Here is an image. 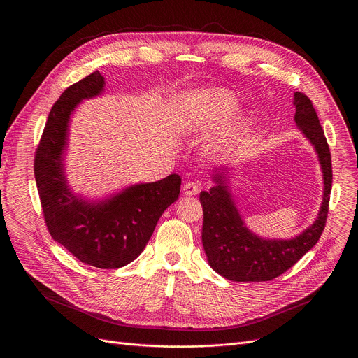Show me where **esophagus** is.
<instances>
[{
	"instance_id": "esophagus-1",
	"label": "esophagus",
	"mask_w": 358,
	"mask_h": 358,
	"mask_svg": "<svg viewBox=\"0 0 358 358\" xmlns=\"http://www.w3.org/2000/svg\"><path fill=\"white\" fill-rule=\"evenodd\" d=\"M182 191H184L185 195H189V196H191V195H196V194L199 192V187H198L196 182L189 181V182H185V184H184Z\"/></svg>"
}]
</instances>
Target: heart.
<instances>
[{"mask_svg": "<svg viewBox=\"0 0 358 358\" xmlns=\"http://www.w3.org/2000/svg\"><path fill=\"white\" fill-rule=\"evenodd\" d=\"M236 105V97L227 89L214 87L189 92L180 105L176 127L178 131L188 134L207 131L228 119ZM242 126V116H234L225 129L224 143L236 137Z\"/></svg>", "mask_w": 358, "mask_h": 358, "instance_id": "b5f03b06", "label": "heart"}]
</instances>
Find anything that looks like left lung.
Instances as JSON below:
<instances>
[{"instance_id":"left-lung-1","label":"left lung","mask_w":358,"mask_h":358,"mask_svg":"<svg viewBox=\"0 0 358 358\" xmlns=\"http://www.w3.org/2000/svg\"><path fill=\"white\" fill-rule=\"evenodd\" d=\"M294 122L301 134L313 145L323 173V201L312 225L292 239L262 238L252 232L231 191L232 170L229 164L214 170V187L201 191L203 213L202 245L210 266L234 282H266L292 268L319 241L329 213L331 192V156L324 131L320 126L312 100L294 92Z\"/></svg>"}]
</instances>
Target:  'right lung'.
Here are the masks:
<instances>
[{"label": "right lung", "instance_id": "obj_1", "mask_svg": "<svg viewBox=\"0 0 358 358\" xmlns=\"http://www.w3.org/2000/svg\"><path fill=\"white\" fill-rule=\"evenodd\" d=\"M103 92L105 78L96 71L61 94L49 112L34 173L50 236L86 265L117 269L143 252L163 213L177 201L181 177L133 184L100 199L72 191L65 174L71 117L80 101Z\"/></svg>", "mask_w": 358, "mask_h": 358}]
</instances>
